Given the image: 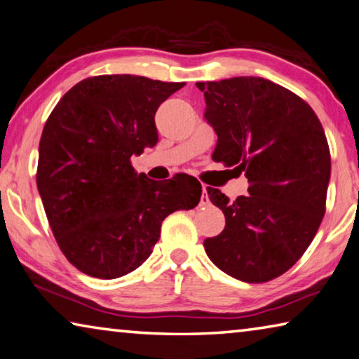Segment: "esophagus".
<instances>
[{
    "instance_id": "1",
    "label": "esophagus",
    "mask_w": 359,
    "mask_h": 359,
    "mask_svg": "<svg viewBox=\"0 0 359 359\" xmlns=\"http://www.w3.org/2000/svg\"><path fill=\"white\" fill-rule=\"evenodd\" d=\"M209 204V196H208V189L203 185V195H201V200H200V206H208Z\"/></svg>"
}]
</instances>
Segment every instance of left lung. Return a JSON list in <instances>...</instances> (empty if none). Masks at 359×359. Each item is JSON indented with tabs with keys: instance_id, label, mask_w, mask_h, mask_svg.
Wrapping results in <instances>:
<instances>
[{
	"instance_id": "obj_1",
	"label": "left lung",
	"mask_w": 359,
	"mask_h": 359,
	"mask_svg": "<svg viewBox=\"0 0 359 359\" xmlns=\"http://www.w3.org/2000/svg\"><path fill=\"white\" fill-rule=\"evenodd\" d=\"M204 119L217 134L214 161L236 166L249 195L230 201L217 189L209 200L225 229L204 240V251L226 275L264 283L283 275L315 238L326 208L331 153L311 107L259 76L196 83Z\"/></svg>"
}]
</instances>
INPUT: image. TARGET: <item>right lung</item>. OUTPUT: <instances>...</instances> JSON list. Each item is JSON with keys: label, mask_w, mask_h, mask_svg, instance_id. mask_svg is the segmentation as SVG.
I'll list each match as a JSON object with an SVG mask.
<instances>
[{"label": "right lung", "mask_w": 359, "mask_h": 359, "mask_svg": "<svg viewBox=\"0 0 359 359\" xmlns=\"http://www.w3.org/2000/svg\"><path fill=\"white\" fill-rule=\"evenodd\" d=\"M185 83L100 75L59 100L39 140L36 185L60 251L79 271L115 280L150 257L163 220L200 203L187 174L158 182L130 158L155 147V113Z\"/></svg>", "instance_id": "add662e5"}]
</instances>
